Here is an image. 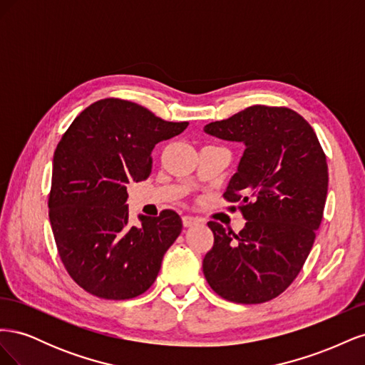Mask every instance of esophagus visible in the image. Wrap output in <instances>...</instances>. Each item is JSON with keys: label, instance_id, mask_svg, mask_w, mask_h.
<instances>
[{"label": "esophagus", "instance_id": "esophagus-1", "mask_svg": "<svg viewBox=\"0 0 365 365\" xmlns=\"http://www.w3.org/2000/svg\"><path fill=\"white\" fill-rule=\"evenodd\" d=\"M197 222H200V220H197V219L193 217V216H182V225H184V227H193V225H196Z\"/></svg>", "mask_w": 365, "mask_h": 365}]
</instances>
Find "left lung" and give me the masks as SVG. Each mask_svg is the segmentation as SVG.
<instances>
[{
	"label": "left lung",
	"mask_w": 365,
	"mask_h": 365,
	"mask_svg": "<svg viewBox=\"0 0 365 365\" xmlns=\"http://www.w3.org/2000/svg\"><path fill=\"white\" fill-rule=\"evenodd\" d=\"M204 132L245 146L224 196L247 219L239 235L208 222L215 244L204 275L225 300L269 302L294 282L314 245L327 196L326 155L311 125L289 108L254 105Z\"/></svg>",
	"instance_id": "left-lung-1"
}]
</instances>
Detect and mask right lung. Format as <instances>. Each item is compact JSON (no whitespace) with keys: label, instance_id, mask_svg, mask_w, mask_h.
I'll return each instance as SVG.
<instances>
[{"label":"right lung","instance_id":"1","mask_svg":"<svg viewBox=\"0 0 365 365\" xmlns=\"http://www.w3.org/2000/svg\"><path fill=\"white\" fill-rule=\"evenodd\" d=\"M189 126L118 98L74 118L53 157L50 224L71 279L96 297L128 300L155 282L182 222L173 210L129 224L126 185L146 180L152 150Z\"/></svg>","mask_w":365,"mask_h":365}]
</instances>
